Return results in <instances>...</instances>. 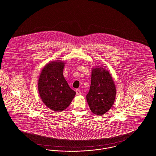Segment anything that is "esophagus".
Returning a JSON list of instances; mask_svg holds the SVG:
<instances>
[{"mask_svg":"<svg viewBox=\"0 0 156 156\" xmlns=\"http://www.w3.org/2000/svg\"><path fill=\"white\" fill-rule=\"evenodd\" d=\"M76 95H79L81 94V91L79 89H77L76 90Z\"/></svg>","mask_w":156,"mask_h":156,"instance_id":"34e87169","label":"esophagus"}]
</instances>
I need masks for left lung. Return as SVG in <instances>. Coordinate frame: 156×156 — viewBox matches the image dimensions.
Masks as SVG:
<instances>
[{
  "mask_svg": "<svg viewBox=\"0 0 156 156\" xmlns=\"http://www.w3.org/2000/svg\"><path fill=\"white\" fill-rule=\"evenodd\" d=\"M116 89L113 80L107 70L97 68L92 70L91 85L86 99L93 113L102 115L113 105Z\"/></svg>",
  "mask_w": 156,
  "mask_h": 156,
  "instance_id": "left-lung-1",
  "label": "left lung"
}]
</instances>
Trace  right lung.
Segmentation results:
<instances>
[{"label":"right lung","instance_id":"right-lung-1","mask_svg":"<svg viewBox=\"0 0 156 156\" xmlns=\"http://www.w3.org/2000/svg\"><path fill=\"white\" fill-rule=\"evenodd\" d=\"M64 64L54 61L46 65L40 75L38 89L43 103L54 112L67 108L76 92L72 90L63 76Z\"/></svg>","mask_w":156,"mask_h":156}]
</instances>
